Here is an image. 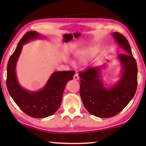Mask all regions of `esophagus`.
Masks as SVG:
<instances>
[{"mask_svg":"<svg viewBox=\"0 0 146 146\" xmlns=\"http://www.w3.org/2000/svg\"><path fill=\"white\" fill-rule=\"evenodd\" d=\"M73 78L74 80H78L79 79V76H78V75L77 73H75V75L73 76Z\"/></svg>","mask_w":146,"mask_h":146,"instance_id":"1","label":"esophagus"}]
</instances>
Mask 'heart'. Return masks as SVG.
<instances>
[{
    "label": "heart",
    "mask_w": 146,
    "mask_h": 146,
    "mask_svg": "<svg viewBox=\"0 0 146 146\" xmlns=\"http://www.w3.org/2000/svg\"><path fill=\"white\" fill-rule=\"evenodd\" d=\"M95 53V50L93 48H87L76 51L74 53V56L79 62H84L91 58Z\"/></svg>",
    "instance_id": "1"
}]
</instances>
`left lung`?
Instances as JSON below:
<instances>
[{
    "label": "left lung",
    "mask_w": 146,
    "mask_h": 146,
    "mask_svg": "<svg viewBox=\"0 0 146 146\" xmlns=\"http://www.w3.org/2000/svg\"><path fill=\"white\" fill-rule=\"evenodd\" d=\"M112 35L125 53L117 56L122 66L119 80L105 87L101 78L102 67L90 68L78 74L84 105L90 114L100 118L112 117L119 113L131 100L137 88V65L129 44L122 34L115 32Z\"/></svg>",
    "instance_id": "1"
}]
</instances>
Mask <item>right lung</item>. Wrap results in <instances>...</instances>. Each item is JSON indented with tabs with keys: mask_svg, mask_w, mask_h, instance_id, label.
I'll return each instance as SVG.
<instances>
[{
	"mask_svg": "<svg viewBox=\"0 0 146 146\" xmlns=\"http://www.w3.org/2000/svg\"><path fill=\"white\" fill-rule=\"evenodd\" d=\"M42 37L36 31L27 32L9 58L7 67L6 84L9 95L23 112L33 118L48 117L58 110L66 84L73 80L75 73L74 71L54 72L44 87L38 91H30L22 87L15 70L23 46L31 40Z\"/></svg>",
	"mask_w": 146,
	"mask_h": 146,
	"instance_id": "add662e5",
	"label": "right lung"
}]
</instances>
